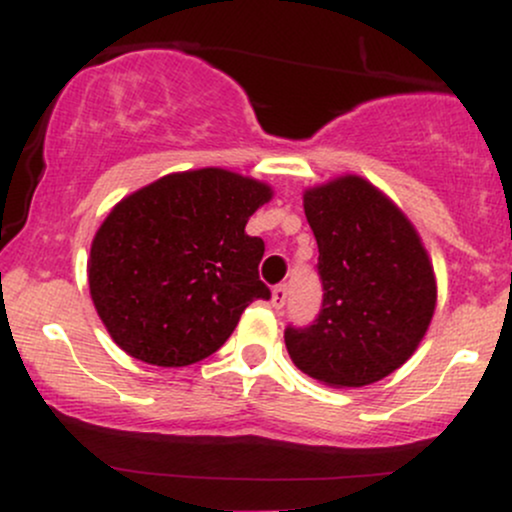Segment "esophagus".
Listing matches in <instances>:
<instances>
[{"label": "esophagus", "instance_id": "obj_1", "mask_svg": "<svg viewBox=\"0 0 512 512\" xmlns=\"http://www.w3.org/2000/svg\"><path fill=\"white\" fill-rule=\"evenodd\" d=\"M286 298H289V289H286V284H279L274 286L272 291V305L276 310H281L286 305Z\"/></svg>", "mask_w": 512, "mask_h": 512}]
</instances>
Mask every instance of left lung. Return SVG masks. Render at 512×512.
<instances>
[{
	"instance_id": "left-lung-1",
	"label": "left lung",
	"mask_w": 512,
	"mask_h": 512,
	"mask_svg": "<svg viewBox=\"0 0 512 512\" xmlns=\"http://www.w3.org/2000/svg\"><path fill=\"white\" fill-rule=\"evenodd\" d=\"M320 260L322 310L284 334L291 361L327 387L351 390L407 363L436 313L438 284L419 231L361 175L305 187Z\"/></svg>"
}]
</instances>
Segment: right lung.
Segmentation results:
<instances>
[{"instance_id": "1", "label": "right lung", "mask_w": 512, "mask_h": 512, "mask_svg": "<svg viewBox=\"0 0 512 512\" xmlns=\"http://www.w3.org/2000/svg\"><path fill=\"white\" fill-rule=\"evenodd\" d=\"M272 185L226 168L168 173L110 209L86 274L91 301L125 354L163 368L221 349L269 289L257 276L262 238L245 233Z\"/></svg>"}]
</instances>
